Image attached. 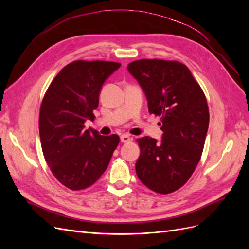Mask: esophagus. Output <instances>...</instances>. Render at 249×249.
<instances>
[{
    "label": "esophagus",
    "mask_w": 249,
    "mask_h": 249,
    "mask_svg": "<svg viewBox=\"0 0 249 249\" xmlns=\"http://www.w3.org/2000/svg\"><path fill=\"white\" fill-rule=\"evenodd\" d=\"M120 141H122L123 143H127V142L132 141V138L127 134H124V135H122V136H120Z\"/></svg>",
    "instance_id": "esophagus-1"
}]
</instances>
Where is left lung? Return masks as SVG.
Masks as SVG:
<instances>
[{
	"label": "left lung",
	"instance_id": "1",
	"mask_svg": "<svg viewBox=\"0 0 249 249\" xmlns=\"http://www.w3.org/2000/svg\"><path fill=\"white\" fill-rule=\"evenodd\" d=\"M127 71L144 91L150 114L160 116L162 140L137 139L140 156L136 173L160 194L184 186L196 168L209 127L206 95L188 67L178 61L141 59Z\"/></svg>",
	"mask_w": 249,
	"mask_h": 249
}]
</instances>
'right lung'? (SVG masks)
<instances>
[{"label":"right lung","mask_w":249,"mask_h":249,"mask_svg":"<svg viewBox=\"0 0 249 249\" xmlns=\"http://www.w3.org/2000/svg\"><path fill=\"white\" fill-rule=\"evenodd\" d=\"M120 63L76 60L64 66L50 84L40 106L39 136L44 159L54 177L78 191L93 185L107 169L119 143L115 134L102 136L84 130L94 119L99 95Z\"/></svg>","instance_id":"add662e5"}]
</instances>
